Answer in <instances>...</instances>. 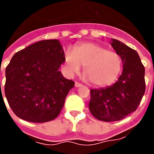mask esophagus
<instances>
[{
	"mask_svg": "<svg viewBox=\"0 0 154 154\" xmlns=\"http://www.w3.org/2000/svg\"><path fill=\"white\" fill-rule=\"evenodd\" d=\"M82 86V84L79 83V82H75V87H81Z\"/></svg>",
	"mask_w": 154,
	"mask_h": 154,
	"instance_id": "34e87169",
	"label": "esophagus"
}]
</instances>
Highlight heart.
<instances>
[{
	"instance_id": "heart-1",
	"label": "heart",
	"mask_w": 154,
	"mask_h": 154,
	"mask_svg": "<svg viewBox=\"0 0 154 154\" xmlns=\"http://www.w3.org/2000/svg\"><path fill=\"white\" fill-rule=\"evenodd\" d=\"M85 66L84 73L96 86H107L112 84L122 70L121 56L101 45L84 42L75 47L73 51L68 49L64 57V72L72 77Z\"/></svg>"
}]
</instances>
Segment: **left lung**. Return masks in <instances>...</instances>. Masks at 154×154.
I'll return each mask as SVG.
<instances>
[{
  "mask_svg": "<svg viewBox=\"0 0 154 154\" xmlns=\"http://www.w3.org/2000/svg\"><path fill=\"white\" fill-rule=\"evenodd\" d=\"M122 58L123 71L117 82L105 89H91L89 108L102 122L120 121L138 107L146 91L145 67L134 49L117 40L111 43Z\"/></svg>",
  "mask_w": 154,
  "mask_h": 154,
  "instance_id": "1",
  "label": "left lung"
}]
</instances>
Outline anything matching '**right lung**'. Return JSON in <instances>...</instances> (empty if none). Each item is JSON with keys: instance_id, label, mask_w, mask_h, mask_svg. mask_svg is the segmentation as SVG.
<instances>
[{"instance_id": "obj_1", "label": "right lung", "mask_w": 154, "mask_h": 154, "mask_svg": "<svg viewBox=\"0 0 154 154\" xmlns=\"http://www.w3.org/2000/svg\"><path fill=\"white\" fill-rule=\"evenodd\" d=\"M65 53L57 40H45L16 53L5 69V94L18 117L50 122L62 109L74 82L59 71Z\"/></svg>"}]
</instances>
